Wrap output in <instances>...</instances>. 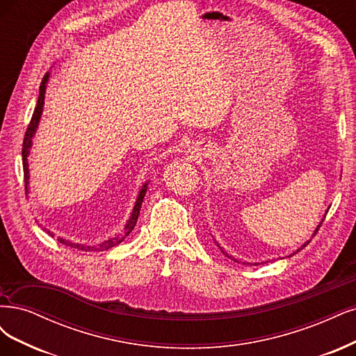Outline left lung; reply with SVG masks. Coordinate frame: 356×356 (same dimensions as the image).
<instances>
[{
  "label": "left lung",
  "mask_w": 356,
  "mask_h": 356,
  "mask_svg": "<svg viewBox=\"0 0 356 356\" xmlns=\"http://www.w3.org/2000/svg\"><path fill=\"white\" fill-rule=\"evenodd\" d=\"M321 225H323V220H321V224H320V225H318V228H316V229H315V232H314V236H315V234H316V232H318V229H320V227H321ZM308 243H309V241H308ZM308 243H305V244H303V246H302V248H300V249H303V248H305V246H308ZM300 249H299V250H296V252H295V253H298V252H300ZM295 253H293V254H295Z\"/></svg>",
  "instance_id": "8db88e82"
}]
</instances>
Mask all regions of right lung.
Segmentation results:
<instances>
[{"mask_svg": "<svg viewBox=\"0 0 356 356\" xmlns=\"http://www.w3.org/2000/svg\"><path fill=\"white\" fill-rule=\"evenodd\" d=\"M48 82V72L44 75L42 81H41V85H40V97H38V103H36V107L33 110V115H32V119L29 122V125L26 128V132H24V138H23V147H22V159H23V172H24V188H26V193H28V184H29V169H28V154H29V149L32 145V137L33 134L36 131V127H38V122H40V118H41V113H42V106H44V99H45V85ZM145 191H147V184H144L140 194H138V199L136 202V206H134V211H132V215L128 220V224L125 225V229L124 232H122V236H118L115 238H110L102 244H99V248H94V246H83V244H75V243H70L67 240H63V238H58V241L61 244H65V246H70V248H75V249H79V250H85V252H92V250H107L110 248L116 246V244H119L120 241H124V238L127 236H129V232L134 229V227H136L137 224V219H138V215H140V209H141V204H143V199L145 195ZM48 234L53 236V232L47 231Z\"/></svg>", "mask_w": 356, "mask_h": 356, "instance_id": "right-lung-1", "label": "right lung"}]
</instances>
